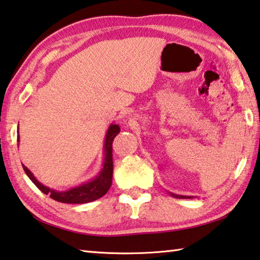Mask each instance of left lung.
Listing matches in <instances>:
<instances>
[{
  "mask_svg": "<svg viewBox=\"0 0 260 260\" xmlns=\"http://www.w3.org/2000/svg\"><path fill=\"white\" fill-rule=\"evenodd\" d=\"M170 196L175 197V198H178V199H191L193 197H189V196H178V194H175V193H170Z\"/></svg>",
  "mask_w": 260,
  "mask_h": 260,
  "instance_id": "8db88e82",
  "label": "left lung"
}]
</instances>
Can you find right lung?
Instances as JSON below:
<instances>
[{
  "label": "right lung",
  "mask_w": 260,
  "mask_h": 260,
  "mask_svg": "<svg viewBox=\"0 0 260 260\" xmlns=\"http://www.w3.org/2000/svg\"><path fill=\"white\" fill-rule=\"evenodd\" d=\"M120 132V127L117 123H111L105 135L104 141V162L103 168L93 179L85 182L78 186L72 187L66 191H55V189L45 186L36 179L34 174L28 169L23 166L24 171L28 178L32 180L37 187L45 194H49L52 199L63 204H86L91 203L105 194L111 187L113 176V159H112V142L117 134ZM17 141L19 142V137Z\"/></svg>",
  "instance_id": "right-lung-1"
}]
</instances>
